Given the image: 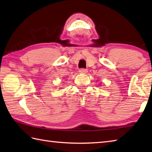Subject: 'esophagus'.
<instances>
[{
  "label": "esophagus",
  "mask_w": 152,
  "mask_h": 152,
  "mask_svg": "<svg viewBox=\"0 0 152 152\" xmlns=\"http://www.w3.org/2000/svg\"><path fill=\"white\" fill-rule=\"evenodd\" d=\"M87 72H88V70L85 68H81L79 70V72L81 74H86V73H87Z\"/></svg>",
  "instance_id": "obj_1"
}]
</instances>
